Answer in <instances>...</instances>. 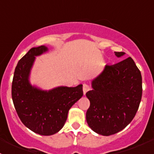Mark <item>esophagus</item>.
I'll list each match as a JSON object with an SVG mask.
<instances>
[{
  "label": "esophagus",
  "instance_id": "34e87169",
  "mask_svg": "<svg viewBox=\"0 0 154 154\" xmlns=\"http://www.w3.org/2000/svg\"><path fill=\"white\" fill-rule=\"evenodd\" d=\"M83 94L85 95L87 91H89V90H90V86H88V84H86V83H84V84H83Z\"/></svg>",
  "mask_w": 154,
  "mask_h": 154
}]
</instances>
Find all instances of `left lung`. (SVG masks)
Instances as JSON below:
<instances>
[{"instance_id":"obj_1","label":"left lung","mask_w":154,"mask_h":154,"mask_svg":"<svg viewBox=\"0 0 154 154\" xmlns=\"http://www.w3.org/2000/svg\"><path fill=\"white\" fill-rule=\"evenodd\" d=\"M125 54L115 52L117 57ZM91 87L86 94L90 101L86 112L90 128L106 136L125 128L136 116L142 94V75L133 59L105 66Z\"/></svg>"}]
</instances>
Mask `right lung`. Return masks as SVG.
<instances>
[{
	"mask_svg": "<svg viewBox=\"0 0 154 154\" xmlns=\"http://www.w3.org/2000/svg\"><path fill=\"white\" fill-rule=\"evenodd\" d=\"M46 46L32 48L18 61L12 83V98L21 122L42 136L60 131L71 107L83 96V85L59 86L46 91L32 86L29 77L35 57L47 52Z\"/></svg>",
	"mask_w": 154,
	"mask_h": 154,
	"instance_id": "obj_1",
	"label": "right lung"
}]
</instances>
